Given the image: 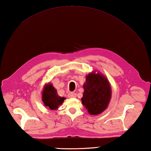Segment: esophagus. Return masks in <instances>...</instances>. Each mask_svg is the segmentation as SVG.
Returning a JSON list of instances; mask_svg holds the SVG:
<instances>
[{
  "label": "esophagus",
  "mask_w": 151,
  "mask_h": 151,
  "mask_svg": "<svg viewBox=\"0 0 151 151\" xmlns=\"http://www.w3.org/2000/svg\"><path fill=\"white\" fill-rule=\"evenodd\" d=\"M68 97L69 98H75L76 97V94L74 93H69L68 95Z\"/></svg>",
  "instance_id": "34e87169"
}]
</instances>
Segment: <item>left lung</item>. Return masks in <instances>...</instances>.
I'll return each instance as SVG.
<instances>
[{"label": "left lung", "instance_id": "obj_1", "mask_svg": "<svg viewBox=\"0 0 151 151\" xmlns=\"http://www.w3.org/2000/svg\"><path fill=\"white\" fill-rule=\"evenodd\" d=\"M83 88L82 103L89 114L97 115L108 108L111 98V88L103 74L95 70L89 73L86 76Z\"/></svg>", "mask_w": 151, "mask_h": 151}]
</instances>
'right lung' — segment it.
I'll use <instances>...</instances> for the list:
<instances>
[{"label":"right lung","mask_w":151,"mask_h":151,"mask_svg":"<svg viewBox=\"0 0 151 151\" xmlns=\"http://www.w3.org/2000/svg\"><path fill=\"white\" fill-rule=\"evenodd\" d=\"M66 98L58 95L57 90L50 82L44 86L42 91V101L45 106L51 110H56Z\"/></svg>","instance_id":"1"}]
</instances>
